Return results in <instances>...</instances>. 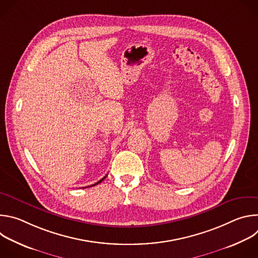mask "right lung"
<instances>
[{
  "label": "right lung",
  "mask_w": 258,
  "mask_h": 258,
  "mask_svg": "<svg viewBox=\"0 0 258 258\" xmlns=\"http://www.w3.org/2000/svg\"><path fill=\"white\" fill-rule=\"evenodd\" d=\"M105 177H106V175H105V176H104L102 179H100L99 181H97L96 183H94V185H92V186H89V187H93V186H96V185H98V183H100V182H101L103 179H105ZM89 187H87V188H89ZM85 188H86V187H85Z\"/></svg>",
  "instance_id": "1"
}]
</instances>
